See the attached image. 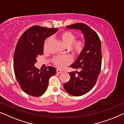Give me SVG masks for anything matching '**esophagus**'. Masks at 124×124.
<instances>
[{"mask_svg":"<svg viewBox=\"0 0 124 124\" xmlns=\"http://www.w3.org/2000/svg\"><path fill=\"white\" fill-rule=\"evenodd\" d=\"M57 73H58V74H61V73H62V71L60 70H59V69H57Z\"/></svg>","mask_w":124,"mask_h":124,"instance_id":"34e87169","label":"esophagus"}]
</instances>
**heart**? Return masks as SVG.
Masks as SVG:
<instances>
[{
    "instance_id": "obj_1",
    "label": "heart",
    "mask_w": 124,
    "mask_h": 124,
    "mask_svg": "<svg viewBox=\"0 0 124 124\" xmlns=\"http://www.w3.org/2000/svg\"><path fill=\"white\" fill-rule=\"evenodd\" d=\"M58 36L64 45L69 46V50L74 55L79 54L83 51L85 44V40L83 38L75 39V35L69 31H63L58 34ZM50 39V38H48L45 40L44 45V49H46ZM52 62L57 67L63 68L70 64L71 58L69 56L66 55H56L52 59Z\"/></svg>"
}]
</instances>
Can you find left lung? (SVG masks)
<instances>
[{
  "instance_id": "1",
  "label": "left lung",
  "mask_w": 124,
  "mask_h": 124,
  "mask_svg": "<svg viewBox=\"0 0 124 124\" xmlns=\"http://www.w3.org/2000/svg\"><path fill=\"white\" fill-rule=\"evenodd\" d=\"M67 27L80 30L84 35V49L76 62L70 66L79 71L70 72V80L63 85L64 89L71 95L81 96L93 88L100 73L102 65L101 40L97 32L85 23H76Z\"/></svg>"
}]
</instances>
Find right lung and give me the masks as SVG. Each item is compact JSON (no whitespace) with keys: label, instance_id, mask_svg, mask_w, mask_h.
<instances>
[{"label":"right lung","instance_id":"1","mask_svg":"<svg viewBox=\"0 0 124 124\" xmlns=\"http://www.w3.org/2000/svg\"><path fill=\"white\" fill-rule=\"evenodd\" d=\"M58 30L33 26L23 33L17 43L13 57L14 71L22 90L28 95H43L47 89L50 77L56 73V69L52 66L40 71L34 64L37 57L43 54L44 40Z\"/></svg>","mask_w":124,"mask_h":124}]
</instances>
